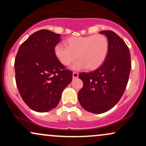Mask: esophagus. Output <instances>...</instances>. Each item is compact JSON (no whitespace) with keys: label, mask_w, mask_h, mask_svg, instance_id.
Masks as SVG:
<instances>
[{"label":"esophagus","mask_w":146,"mask_h":146,"mask_svg":"<svg viewBox=\"0 0 146 146\" xmlns=\"http://www.w3.org/2000/svg\"><path fill=\"white\" fill-rule=\"evenodd\" d=\"M78 75L79 74L78 73H75V72H74V73H73V78H78Z\"/></svg>","instance_id":"34e87169"}]
</instances>
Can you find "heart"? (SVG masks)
<instances>
[{
    "label": "heart",
    "mask_w": 146,
    "mask_h": 146,
    "mask_svg": "<svg viewBox=\"0 0 146 146\" xmlns=\"http://www.w3.org/2000/svg\"><path fill=\"white\" fill-rule=\"evenodd\" d=\"M66 46L57 44L53 48L54 55L63 66H67L77 60L71 66L75 71L87 68L97 69L104 62L109 51L108 38L102 34L86 36H72L65 40Z\"/></svg>",
    "instance_id": "heart-1"
}]
</instances>
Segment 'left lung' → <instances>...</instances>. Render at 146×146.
I'll list each match as a JSON object with an SVG mask.
<instances>
[{"label":"left lung","mask_w":146,"mask_h":146,"mask_svg":"<svg viewBox=\"0 0 146 146\" xmlns=\"http://www.w3.org/2000/svg\"><path fill=\"white\" fill-rule=\"evenodd\" d=\"M100 33L109 42L106 59L95 71L79 74L84 84L78 92L79 102L84 109L95 114L107 112L119 101L131 68L130 51L125 42L110 30Z\"/></svg>","instance_id":"1"}]
</instances>
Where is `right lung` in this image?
<instances>
[{
    "instance_id": "add662e5",
    "label": "right lung",
    "mask_w": 146,
    "mask_h": 146,
    "mask_svg": "<svg viewBox=\"0 0 146 146\" xmlns=\"http://www.w3.org/2000/svg\"><path fill=\"white\" fill-rule=\"evenodd\" d=\"M60 35L42 29L21 45L15 59L16 82L22 99L31 109L48 112L58 106L73 73L65 69L54 55Z\"/></svg>"
}]
</instances>
